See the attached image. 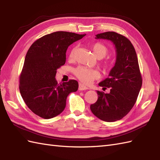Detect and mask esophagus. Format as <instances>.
Returning <instances> with one entry per match:
<instances>
[{"mask_svg": "<svg viewBox=\"0 0 160 160\" xmlns=\"http://www.w3.org/2000/svg\"><path fill=\"white\" fill-rule=\"evenodd\" d=\"M78 89H79L80 91L87 90V89H88V87H86V86H84V84L80 83V84H79V88H78Z\"/></svg>", "mask_w": 160, "mask_h": 160, "instance_id": "34e87169", "label": "esophagus"}]
</instances>
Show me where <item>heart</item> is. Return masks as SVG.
<instances>
[{
  "label": "heart",
  "instance_id": "heart-1",
  "mask_svg": "<svg viewBox=\"0 0 160 160\" xmlns=\"http://www.w3.org/2000/svg\"><path fill=\"white\" fill-rule=\"evenodd\" d=\"M93 52L98 58H103L107 55L108 49L107 47L102 42H96L91 45ZM76 47L72 49L69 53V59H73L75 57V52H76ZM73 73L78 79L85 84H90L94 80L97 79L99 77V73L95 69H89L85 67H78L73 70Z\"/></svg>",
  "mask_w": 160,
  "mask_h": 160
}]
</instances>
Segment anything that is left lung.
Wrapping results in <instances>:
<instances>
[{
  "label": "left lung",
  "instance_id": "8db88e82",
  "mask_svg": "<svg viewBox=\"0 0 160 160\" xmlns=\"http://www.w3.org/2000/svg\"><path fill=\"white\" fill-rule=\"evenodd\" d=\"M96 39H106L113 43L116 60L108 77L99 86L110 93L97 91L96 103L91 104L92 113L105 122H115L123 118L134 106L142 84L138 60L134 47L128 38L114 32L97 34Z\"/></svg>",
  "mask_w": 160,
  "mask_h": 160
}]
</instances>
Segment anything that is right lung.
<instances>
[{
  "mask_svg": "<svg viewBox=\"0 0 160 160\" xmlns=\"http://www.w3.org/2000/svg\"><path fill=\"white\" fill-rule=\"evenodd\" d=\"M85 35L56 32L36 40L29 49L19 89L27 106L40 118L50 119L60 114L68 95L78 90L76 80L59 84L55 77L57 69L65 64L68 47Z\"/></svg>",
  "mask_w": 160,
  "mask_h": 160,
  "instance_id": "1",
  "label": "right lung"
}]
</instances>
